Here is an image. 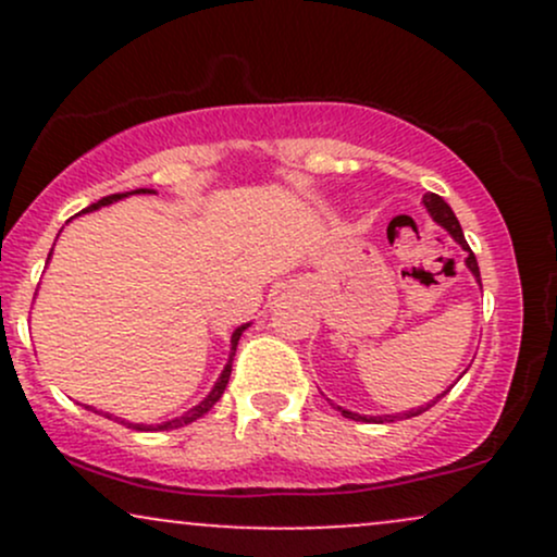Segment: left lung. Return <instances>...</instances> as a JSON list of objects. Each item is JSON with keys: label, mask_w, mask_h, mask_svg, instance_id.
<instances>
[{"label": "left lung", "mask_w": 557, "mask_h": 557, "mask_svg": "<svg viewBox=\"0 0 557 557\" xmlns=\"http://www.w3.org/2000/svg\"><path fill=\"white\" fill-rule=\"evenodd\" d=\"M424 207L430 209V214L434 216V222H437V225H443L447 233L453 235V240L456 243H461V248L466 253H469V257H466V267H469L471 270V274H474L476 277V283L482 285V277H479V264H476V257H474V251H471L469 248V243H466V238H463V230H461V222L456 220V214H453V209L447 207V203L443 201V196H437V194H426L424 196ZM445 395V393H443ZM443 395H440V398H443ZM434 403V400H432ZM430 403V406H432ZM426 406V408H430ZM426 408H417V411H406V413H398V417H361V413H354V411H345V408H341L343 411V417L345 419H354V421H395V419H411V417H419L421 411H426Z\"/></svg>", "instance_id": "1"}]
</instances>
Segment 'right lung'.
I'll use <instances>...</instances> for the list:
<instances>
[{"label":"right lung","instance_id":"add662e5","mask_svg":"<svg viewBox=\"0 0 557 557\" xmlns=\"http://www.w3.org/2000/svg\"><path fill=\"white\" fill-rule=\"evenodd\" d=\"M133 194H151V190H146V188H138V190H133ZM127 194H112V196H104V198H99V201L96 203H91V207L88 209H83V212H94V209H99V207H107V203H112V201H117V198H125ZM248 324H243V327H238L233 332V354H230V361H227V367H225V372L220 374V380H216V385H214V389L212 393L207 395V398H203L201 403H198L196 408H190L188 413H183V417H177V419H172V421H164V424H131V421H123V419H114V421H120V424H127L131 426V430H138V432H159V430H177V426H185V424H190V421H196V419H201L203 413L209 411V408L214 406L216 400L222 398V393H225V387H227V380H230V372H233V356H235V348H238V341H240V335H243V330H246ZM86 408H91V406H86ZM94 411V408H91ZM99 413V411H96ZM107 419H112L110 413H107Z\"/></svg>","mask_w":557,"mask_h":557}]
</instances>
